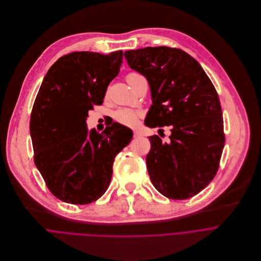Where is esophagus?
<instances>
[{"label":"esophagus","instance_id":"obj_1","mask_svg":"<svg viewBox=\"0 0 261 261\" xmlns=\"http://www.w3.org/2000/svg\"><path fill=\"white\" fill-rule=\"evenodd\" d=\"M141 136H142V135H141V132H139V130H137V129L134 132V137H135V138H139V137H141Z\"/></svg>","mask_w":261,"mask_h":261}]
</instances>
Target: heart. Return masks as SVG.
<instances>
[{"mask_svg": "<svg viewBox=\"0 0 261 261\" xmlns=\"http://www.w3.org/2000/svg\"><path fill=\"white\" fill-rule=\"evenodd\" d=\"M141 78H143L141 75H139L137 73H130L127 76V82L129 83V85H132V84L136 83ZM114 117L121 124L134 125L136 123V121H137L138 113L136 111H134V110L122 108V109H119V110H117L115 112Z\"/></svg>", "mask_w": 261, "mask_h": 261, "instance_id": "1", "label": "heart"}]
</instances>
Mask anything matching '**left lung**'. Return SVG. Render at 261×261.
Returning a JSON list of instances; mask_svg holds the SVG:
<instances>
[{"label": "left lung", "instance_id": "left-lung-1", "mask_svg": "<svg viewBox=\"0 0 261 261\" xmlns=\"http://www.w3.org/2000/svg\"><path fill=\"white\" fill-rule=\"evenodd\" d=\"M124 58L150 86L152 105L145 124L171 127L168 143L149 137L151 182L169 198H189L213 180L224 147L216 89L201 66L181 49L146 47L127 50Z\"/></svg>", "mask_w": 261, "mask_h": 261}]
</instances>
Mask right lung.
<instances>
[{"instance_id":"1","label":"right lung","mask_w":261,"mask_h":261,"mask_svg":"<svg viewBox=\"0 0 261 261\" xmlns=\"http://www.w3.org/2000/svg\"><path fill=\"white\" fill-rule=\"evenodd\" d=\"M122 60L121 50L72 52L42 81L30 121L34 161L48 189L65 202L87 204L105 193L115 156L133 139L130 128L117 122L101 134L86 124L88 111L102 103Z\"/></svg>"}]
</instances>
